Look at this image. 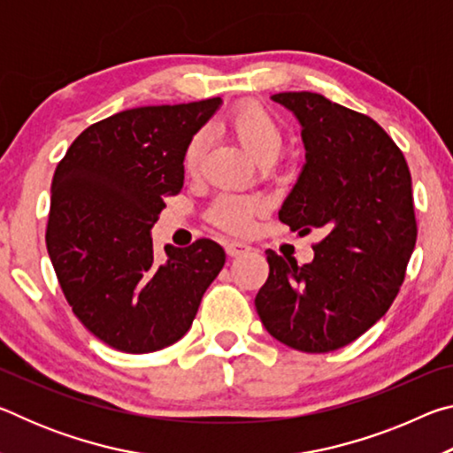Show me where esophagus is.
<instances>
[{"label":"esophagus","instance_id":"esophagus-1","mask_svg":"<svg viewBox=\"0 0 453 453\" xmlns=\"http://www.w3.org/2000/svg\"><path fill=\"white\" fill-rule=\"evenodd\" d=\"M251 251V245L242 243V242H227L226 243V254L229 257H237V256H245Z\"/></svg>","mask_w":453,"mask_h":453}]
</instances>
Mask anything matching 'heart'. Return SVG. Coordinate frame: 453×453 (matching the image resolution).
<instances>
[{"instance_id": "1", "label": "heart", "mask_w": 453, "mask_h": 453, "mask_svg": "<svg viewBox=\"0 0 453 453\" xmlns=\"http://www.w3.org/2000/svg\"><path fill=\"white\" fill-rule=\"evenodd\" d=\"M227 135L242 145L259 164H272L283 150V129L265 107L257 104H242L234 107L221 121ZM208 151V135L196 132L183 145L181 170L188 178L197 175ZM265 211V202L257 196H221L208 210V219L229 234H248L257 216Z\"/></svg>"}]
</instances>
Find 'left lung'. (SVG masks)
<instances>
[{
  "instance_id": "left-lung-1",
  "label": "left lung",
  "mask_w": 453,
  "mask_h": 453,
  "mask_svg": "<svg viewBox=\"0 0 453 453\" xmlns=\"http://www.w3.org/2000/svg\"><path fill=\"white\" fill-rule=\"evenodd\" d=\"M272 99L300 119L308 151L280 219L324 237L303 265L265 251L270 275L256 310L278 342L326 354L365 334L402 288L418 240L411 175L402 150L364 113L311 91Z\"/></svg>"
}]
</instances>
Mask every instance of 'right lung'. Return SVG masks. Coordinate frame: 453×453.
I'll list each match as a JSON object with an SVG mask.
<instances>
[{
  "instance_id": "1",
  "label": "right lung",
  "mask_w": 453,
  "mask_h": 453,
  "mask_svg": "<svg viewBox=\"0 0 453 453\" xmlns=\"http://www.w3.org/2000/svg\"><path fill=\"white\" fill-rule=\"evenodd\" d=\"M219 97L145 105L75 137L51 181L48 251L78 319L107 346L150 354L172 346L226 264L213 240L153 256L150 229L183 188L181 151Z\"/></svg>"
}]
</instances>
